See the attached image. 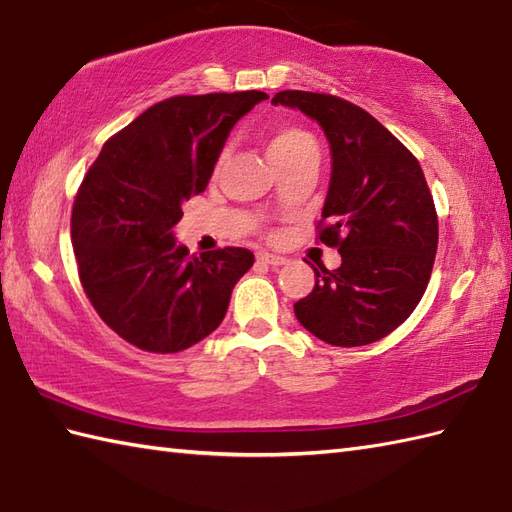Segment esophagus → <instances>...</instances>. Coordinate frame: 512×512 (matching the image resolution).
I'll return each mask as SVG.
<instances>
[{"label":"esophagus","instance_id":"1","mask_svg":"<svg viewBox=\"0 0 512 512\" xmlns=\"http://www.w3.org/2000/svg\"><path fill=\"white\" fill-rule=\"evenodd\" d=\"M257 259L262 264H268V266H284L288 259L281 257V255H273V253H266V250H262V253H257Z\"/></svg>","mask_w":512,"mask_h":512}]
</instances>
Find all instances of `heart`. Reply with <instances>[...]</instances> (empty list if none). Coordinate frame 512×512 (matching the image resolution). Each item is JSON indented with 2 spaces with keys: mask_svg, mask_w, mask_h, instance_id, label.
<instances>
[{
  "mask_svg": "<svg viewBox=\"0 0 512 512\" xmlns=\"http://www.w3.org/2000/svg\"><path fill=\"white\" fill-rule=\"evenodd\" d=\"M308 147H317L314 145V138L306 132V129H301L297 125L281 123L270 129L268 134V156L273 162L295 156L297 151L308 149ZM224 160H226V151H222L220 158H217V167H222Z\"/></svg>",
  "mask_w": 512,
  "mask_h": 512,
  "instance_id": "heart-1",
  "label": "heart"
}]
</instances>
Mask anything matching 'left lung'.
<instances>
[{
	"mask_svg": "<svg viewBox=\"0 0 512 512\" xmlns=\"http://www.w3.org/2000/svg\"><path fill=\"white\" fill-rule=\"evenodd\" d=\"M275 105L314 118L332 149L317 239L339 248L336 270L314 268L295 303L299 323L336 347L380 341L416 310L438 250V213L416 156L376 118L334 94L284 90Z\"/></svg>",
	"mask_w": 512,
	"mask_h": 512,
	"instance_id": "1",
	"label": "left lung"
}]
</instances>
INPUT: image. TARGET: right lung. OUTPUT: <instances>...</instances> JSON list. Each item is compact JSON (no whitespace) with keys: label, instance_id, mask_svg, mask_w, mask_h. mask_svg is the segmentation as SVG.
<instances>
[{"label":"right lung","instance_id":"add662e5","mask_svg":"<svg viewBox=\"0 0 512 512\" xmlns=\"http://www.w3.org/2000/svg\"><path fill=\"white\" fill-rule=\"evenodd\" d=\"M264 92L171 96L103 145L72 206L81 286L138 350L173 354L222 323L255 257L239 246L189 255L173 237L182 202L206 189L231 127Z\"/></svg>","mask_w":512,"mask_h":512}]
</instances>
